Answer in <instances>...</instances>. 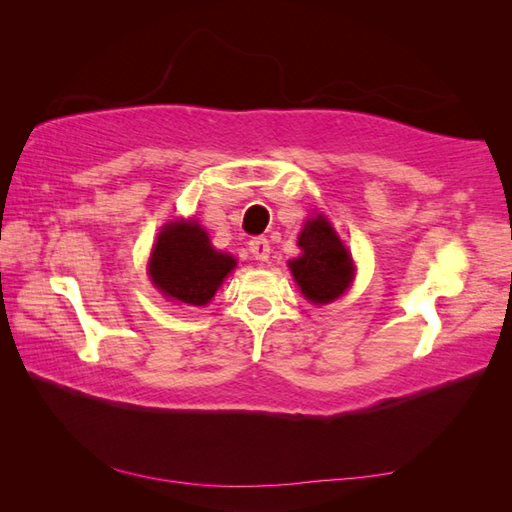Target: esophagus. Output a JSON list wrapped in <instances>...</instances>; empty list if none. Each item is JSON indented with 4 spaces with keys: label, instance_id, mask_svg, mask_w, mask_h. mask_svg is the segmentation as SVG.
Here are the masks:
<instances>
[{
    "label": "esophagus",
    "instance_id": "obj_1",
    "mask_svg": "<svg viewBox=\"0 0 512 512\" xmlns=\"http://www.w3.org/2000/svg\"><path fill=\"white\" fill-rule=\"evenodd\" d=\"M250 252H252V256L256 260H267L269 254H271V245H269V241L265 237H254L250 241Z\"/></svg>",
    "mask_w": 512,
    "mask_h": 512
}]
</instances>
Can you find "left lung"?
Wrapping results in <instances>:
<instances>
[{
	"instance_id": "1",
	"label": "left lung",
	"mask_w": 512,
	"mask_h": 512,
	"mask_svg": "<svg viewBox=\"0 0 512 512\" xmlns=\"http://www.w3.org/2000/svg\"><path fill=\"white\" fill-rule=\"evenodd\" d=\"M299 247L303 254L290 262V271L305 297L314 303H329L344 294L354 275L352 258L322 215L305 224Z\"/></svg>"
}]
</instances>
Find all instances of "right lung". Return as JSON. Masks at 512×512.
Instances as JSON below:
<instances>
[{
  "label": "right lung",
  "instance_id": "add662e5",
  "mask_svg": "<svg viewBox=\"0 0 512 512\" xmlns=\"http://www.w3.org/2000/svg\"><path fill=\"white\" fill-rule=\"evenodd\" d=\"M235 265V258L213 250L207 232L196 222H175L160 232L149 273L166 297L207 305Z\"/></svg>",
  "mask_w": 512,
  "mask_h": 512
}]
</instances>
